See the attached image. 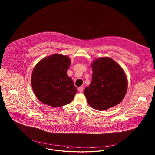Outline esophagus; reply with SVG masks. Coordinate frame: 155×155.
<instances>
[{"label": "esophagus", "instance_id": "1", "mask_svg": "<svg viewBox=\"0 0 155 155\" xmlns=\"http://www.w3.org/2000/svg\"><path fill=\"white\" fill-rule=\"evenodd\" d=\"M83 89H84V88H83L82 87H79V88H78V91H79L80 92H82Z\"/></svg>", "mask_w": 155, "mask_h": 155}]
</instances>
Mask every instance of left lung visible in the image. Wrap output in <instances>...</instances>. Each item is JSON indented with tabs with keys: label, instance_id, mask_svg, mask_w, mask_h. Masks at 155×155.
<instances>
[{
	"label": "left lung",
	"instance_id": "1",
	"mask_svg": "<svg viewBox=\"0 0 155 155\" xmlns=\"http://www.w3.org/2000/svg\"><path fill=\"white\" fill-rule=\"evenodd\" d=\"M91 67L92 81L84 90L89 104L100 111L117 105L124 99L128 87L123 68L108 57L96 59Z\"/></svg>",
	"mask_w": 155,
	"mask_h": 155
}]
</instances>
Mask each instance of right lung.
Here are the masks:
<instances>
[{
  "mask_svg": "<svg viewBox=\"0 0 155 155\" xmlns=\"http://www.w3.org/2000/svg\"><path fill=\"white\" fill-rule=\"evenodd\" d=\"M70 64L68 57L59 54L46 57L37 63L32 73L31 85L41 102L58 107L74 99L77 88L67 74Z\"/></svg>",
  "mask_w": 155,
  "mask_h": 155,
  "instance_id": "add662e5",
  "label": "right lung"
}]
</instances>
